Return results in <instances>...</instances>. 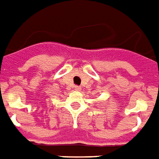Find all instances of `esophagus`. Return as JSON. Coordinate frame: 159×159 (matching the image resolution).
Here are the masks:
<instances>
[{"label":"esophagus","instance_id":"obj_1","mask_svg":"<svg viewBox=\"0 0 159 159\" xmlns=\"http://www.w3.org/2000/svg\"><path fill=\"white\" fill-rule=\"evenodd\" d=\"M80 86H74V90H75V91H78V92H79V91H80Z\"/></svg>","mask_w":159,"mask_h":159}]
</instances>
